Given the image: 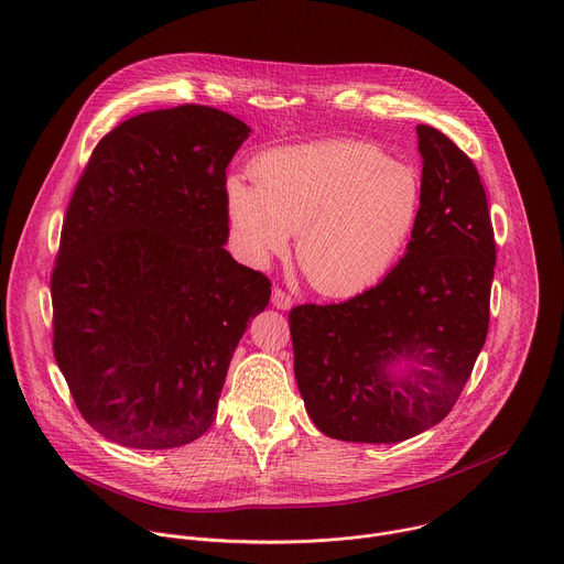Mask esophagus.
Returning a JSON list of instances; mask_svg holds the SVG:
<instances>
[{"label":"esophagus","mask_w":564,"mask_h":564,"mask_svg":"<svg viewBox=\"0 0 564 564\" xmlns=\"http://www.w3.org/2000/svg\"><path fill=\"white\" fill-rule=\"evenodd\" d=\"M272 305L279 307V310H290L292 307V296L285 290L274 288L272 290Z\"/></svg>","instance_id":"34e87169"}]
</instances>
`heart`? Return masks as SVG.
I'll use <instances>...</instances> for the list:
<instances>
[{
    "label": "heart",
    "mask_w": 564,
    "mask_h": 564,
    "mask_svg": "<svg viewBox=\"0 0 564 564\" xmlns=\"http://www.w3.org/2000/svg\"><path fill=\"white\" fill-rule=\"evenodd\" d=\"M252 176H231L225 203L236 246L263 268L299 231L296 259L326 296L377 285L404 257L422 218L424 183L404 160L359 140L272 149Z\"/></svg>",
    "instance_id": "heart-1"
}]
</instances>
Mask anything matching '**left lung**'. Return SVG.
Returning <instances> with one entry per match:
<instances>
[{"mask_svg": "<svg viewBox=\"0 0 564 564\" xmlns=\"http://www.w3.org/2000/svg\"><path fill=\"white\" fill-rule=\"evenodd\" d=\"M424 205L401 259L344 303L290 312L294 375L316 429L341 442L394 444L440 424L487 341L496 238L473 160L417 124ZM406 362L404 378L389 375Z\"/></svg>", "mask_w": 564, "mask_h": 564, "instance_id": "8db88e82", "label": "left lung"}]
</instances>
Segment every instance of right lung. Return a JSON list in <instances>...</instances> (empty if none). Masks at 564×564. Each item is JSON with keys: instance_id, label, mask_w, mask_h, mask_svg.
<instances>
[{"instance_id": "right-lung-1", "label": "right lung", "mask_w": 564, "mask_h": 564, "mask_svg": "<svg viewBox=\"0 0 564 564\" xmlns=\"http://www.w3.org/2000/svg\"><path fill=\"white\" fill-rule=\"evenodd\" d=\"M248 135L212 107L140 113L75 185L51 276L53 355L77 411L116 444L198 440L270 301V279L225 250V170Z\"/></svg>"}]
</instances>
